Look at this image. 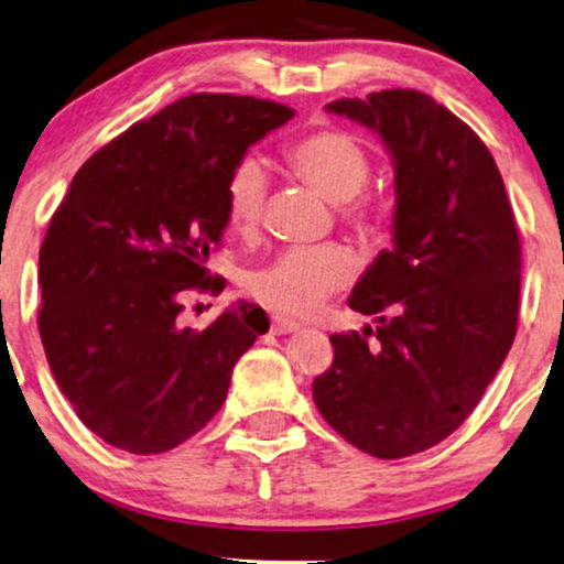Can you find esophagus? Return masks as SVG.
<instances>
[{
  "instance_id": "esophagus-1",
  "label": "esophagus",
  "mask_w": 564,
  "mask_h": 564,
  "mask_svg": "<svg viewBox=\"0 0 564 564\" xmlns=\"http://www.w3.org/2000/svg\"><path fill=\"white\" fill-rule=\"evenodd\" d=\"M295 330H300V323L290 321V318H282V315H274V318H272V334L282 336V334H295Z\"/></svg>"
}]
</instances>
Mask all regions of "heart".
Instances as JSON below:
<instances>
[{
  "label": "heart",
  "mask_w": 564,
  "mask_h": 564,
  "mask_svg": "<svg viewBox=\"0 0 564 564\" xmlns=\"http://www.w3.org/2000/svg\"><path fill=\"white\" fill-rule=\"evenodd\" d=\"M284 161L297 180L330 203L351 228L369 234L377 226V207L361 195L372 176V159L357 135L341 128H318L284 145ZM267 199V174L257 159L246 156L230 169L226 182V220L238 236L259 228ZM357 261L341 243L303 246L282 251L257 269L249 292L269 311L305 318L323 300L351 282Z\"/></svg>",
  "instance_id": "1"
}]
</instances>
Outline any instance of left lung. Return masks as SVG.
Listing matches in <instances>:
<instances>
[{"instance_id": "1", "label": "left lung", "mask_w": 564, "mask_h": 564, "mask_svg": "<svg viewBox=\"0 0 564 564\" xmlns=\"http://www.w3.org/2000/svg\"><path fill=\"white\" fill-rule=\"evenodd\" d=\"M372 128L395 166L392 249L349 307L377 328L334 334L313 382L328 426L380 459L444 442L475 411L516 336L521 241L503 176L467 122L415 89L336 99Z\"/></svg>"}]
</instances>
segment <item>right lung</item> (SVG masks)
<instances>
[{
	"label": "right lung",
	"mask_w": 564,
	"mask_h": 564,
	"mask_svg": "<svg viewBox=\"0 0 564 564\" xmlns=\"http://www.w3.org/2000/svg\"><path fill=\"white\" fill-rule=\"evenodd\" d=\"M288 105L189 95L84 161L53 213L37 261V330L84 426L130 454L195 436L228 395L241 354L267 334L238 303L182 328L189 292H220L205 261L220 246L226 182L246 149L288 122Z\"/></svg>",
	"instance_id": "1"
}]
</instances>
